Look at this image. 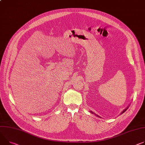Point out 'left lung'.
Instances as JSON below:
<instances>
[{"label": "left lung", "mask_w": 145, "mask_h": 145, "mask_svg": "<svg viewBox=\"0 0 145 145\" xmlns=\"http://www.w3.org/2000/svg\"><path fill=\"white\" fill-rule=\"evenodd\" d=\"M128 108H127V109H125V110H124V111H123V112H122V113H124V112H125V111H126V110H127V109H128ZM90 112H91V113H93V112H91V111H90ZM122 113H121V114H122ZM95 115H97V114H95ZM97 116H98V115H97ZM98 117H99V116H98Z\"/></svg>", "instance_id": "1"}]
</instances>
